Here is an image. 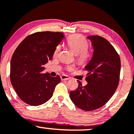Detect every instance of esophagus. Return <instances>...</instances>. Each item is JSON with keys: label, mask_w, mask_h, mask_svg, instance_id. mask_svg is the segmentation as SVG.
<instances>
[{"label": "esophagus", "mask_w": 134, "mask_h": 134, "mask_svg": "<svg viewBox=\"0 0 134 134\" xmlns=\"http://www.w3.org/2000/svg\"><path fill=\"white\" fill-rule=\"evenodd\" d=\"M60 79L62 80H70V78H69L67 75H62L60 76Z\"/></svg>", "instance_id": "esophagus-1"}]
</instances>
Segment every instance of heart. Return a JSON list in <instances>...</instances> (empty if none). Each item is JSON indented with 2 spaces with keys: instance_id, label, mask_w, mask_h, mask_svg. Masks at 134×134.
<instances>
[{
  "instance_id": "1",
  "label": "heart",
  "mask_w": 134,
  "mask_h": 134,
  "mask_svg": "<svg viewBox=\"0 0 134 134\" xmlns=\"http://www.w3.org/2000/svg\"><path fill=\"white\" fill-rule=\"evenodd\" d=\"M67 44L70 50L76 55V59L80 64H86L88 63L91 54L87 49L88 48V43L85 37L80 35H71L67 39ZM60 49V45L56 46L54 52V56H57ZM67 69L71 70L72 67H68Z\"/></svg>"
}]
</instances>
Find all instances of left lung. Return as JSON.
Wrapping results in <instances>:
<instances>
[{
  "label": "left lung",
  "mask_w": 134,
  "mask_h": 134,
  "mask_svg": "<svg viewBox=\"0 0 134 134\" xmlns=\"http://www.w3.org/2000/svg\"><path fill=\"white\" fill-rule=\"evenodd\" d=\"M93 46V54L85 69L88 84L78 81L76 90L70 91L71 100L80 109L90 111L104 105L118 88L121 70L118 54L108 40L98 35L88 37Z\"/></svg>",
  "instance_id": "8db88e82"
}]
</instances>
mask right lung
<instances>
[{"mask_svg": "<svg viewBox=\"0 0 134 134\" xmlns=\"http://www.w3.org/2000/svg\"><path fill=\"white\" fill-rule=\"evenodd\" d=\"M64 37L63 33L58 32L34 33L26 37L14 52L10 62V81L19 98L27 104L40 105L53 96L60 76L53 77L42 72Z\"/></svg>", "mask_w": 134, "mask_h": 134, "instance_id": "obj_1", "label": "right lung"}]
</instances>
